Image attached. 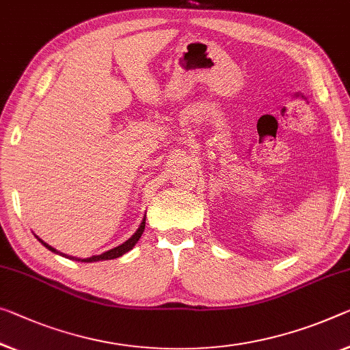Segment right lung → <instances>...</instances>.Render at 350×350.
I'll use <instances>...</instances> for the list:
<instances>
[{
  "instance_id": "1",
  "label": "right lung",
  "mask_w": 350,
  "mask_h": 350,
  "mask_svg": "<svg viewBox=\"0 0 350 350\" xmlns=\"http://www.w3.org/2000/svg\"><path fill=\"white\" fill-rule=\"evenodd\" d=\"M144 230H145V217H144V220H142V224H141V227L137 228V231L136 233H134L130 239L126 241V243H123L122 245H119V247H116V249H111V250H107V252H105V254H101V255H96V256H90V258H85V260H78V258H73V256H67V255H64V254H59V252L56 250V249H53L51 245H48L46 243H44V241L42 239H39L42 244H44L48 250H51V252H55V254H59V255H62V256H66V258H72V260H78V261H85V262H94V261H103V260H114V258H119V256H122L123 254H126L128 250H131L134 245H136V243L139 241V238H141L142 236V233H144Z\"/></svg>"
}]
</instances>
